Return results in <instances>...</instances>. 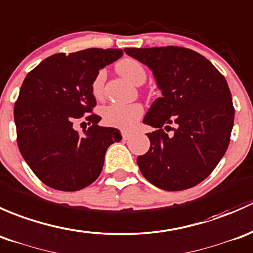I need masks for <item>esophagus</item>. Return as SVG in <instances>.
<instances>
[{
	"label": "esophagus",
	"mask_w": 253,
	"mask_h": 253,
	"mask_svg": "<svg viewBox=\"0 0 253 253\" xmlns=\"http://www.w3.org/2000/svg\"><path fill=\"white\" fill-rule=\"evenodd\" d=\"M130 136H131V134H130V132L122 131V137H123V140H129Z\"/></svg>",
	"instance_id": "1"
}]
</instances>
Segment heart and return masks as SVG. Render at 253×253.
I'll return each instance as SVG.
<instances>
[{"mask_svg": "<svg viewBox=\"0 0 253 253\" xmlns=\"http://www.w3.org/2000/svg\"><path fill=\"white\" fill-rule=\"evenodd\" d=\"M116 68L119 74L123 75L126 79L135 85H141L146 80L144 66L134 58L121 59L117 63ZM103 84H105V70H100L93 78L92 84H91V90L96 97L102 95ZM142 113H144V108L140 103H129V105L111 103L101 111L103 122L107 126L123 130L132 129L142 117Z\"/></svg>", "mask_w": 253, "mask_h": 253, "instance_id": "b5f03b06", "label": "heart"}]
</instances>
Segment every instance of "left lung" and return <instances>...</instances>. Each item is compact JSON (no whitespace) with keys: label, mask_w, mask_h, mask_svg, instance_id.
<instances>
[{"label":"left lung","mask_w":253,"mask_h":253,"mask_svg":"<svg viewBox=\"0 0 253 253\" xmlns=\"http://www.w3.org/2000/svg\"><path fill=\"white\" fill-rule=\"evenodd\" d=\"M126 54L153 73L162 96L156 98L144 124L150 150L137 166L150 183L167 191L195 186L217 167L230 141L234 124L231 93L225 78L202 54L167 46L126 48ZM174 132L168 135L170 124Z\"/></svg>","instance_id":"left-lung-1"}]
</instances>
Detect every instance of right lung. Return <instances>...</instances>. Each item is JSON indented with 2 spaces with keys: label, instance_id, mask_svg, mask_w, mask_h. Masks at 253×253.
<instances>
[{
  "label": "right lung",
  "instance_id": "add662e5",
  "mask_svg": "<svg viewBox=\"0 0 253 253\" xmlns=\"http://www.w3.org/2000/svg\"><path fill=\"white\" fill-rule=\"evenodd\" d=\"M122 56L118 48L56 53L25 77L14 105L18 147L35 175L52 189L77 191L93 183L109 145L122 140L118 129L100 126L101 117L88 114L96 106L93 78ZM82 119L91 124L84 137L72 126Z\"/></svg>",
  "mask_w": 253,
  "mask_h": 253
}]
</instances>
